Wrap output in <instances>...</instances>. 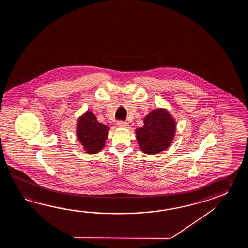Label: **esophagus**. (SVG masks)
I'll return each mask as SVG.
<instances>
[{"instance_id":"1","label":"esophagus","mask_w":248,"mask_h":248,"mask_svg":"<svg viewBox=\"0 0 248 248\" xmlns=\"http://www.w3.org/2000/svg\"><path fill=\"white\" fill-rule=\"evenodd\" d=\"M117 126L121 127V128H127L128 127V123L125 122H119L118 124H117Z\"/></svg>"}]
</instances>
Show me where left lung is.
<instances>
[{"mask_svg": "<svg viewBox=\"0 0 248 248\" xmlns=\"http://www.w3.org/2000/svg\"><path fill=\"white\" fill-rule=\"evenodd\" d=\"M176 130L174 117L165 108H157L143 119V126L136 129L142 153L154 155L166 151L173 142Z\"/></svg>", "mask_w": 248, "mask_h": 248, "instance_id": "left-lung-1", "label": "left lung"}]
</instances>
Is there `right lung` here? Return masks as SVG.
I'll return each mask as SVG.
<instances>
[{
  "mask_svg": "<svg viewBox=\"0 0 248 248\" xmlns=\"http://www.w3.org/2000/svg\"><path fill=\"white\" fill-rule=\"evenodd\" d=\"M76 126V136L86 153L95 154L105 147L110 128L98 122L93 112L87 111L79 116Z\"/></svg>",
  "mask_w": 248,
  "mask_h": 248,
  "instance_id": "obj_1",
  "label": "right lung"
}]
</instances>
